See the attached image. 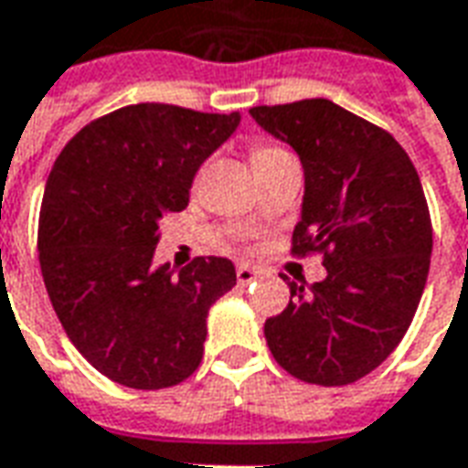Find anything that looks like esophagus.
<instances>
[{"label":"esophagus","mask_w":468,"mask_h":468,"mask_svg":"<svg viewBox=\"0 0 468 468\" xmlns=\"http://www.w3.org/2000/svg\"><path fill=\"white\" fill-rule=\"evenodd\" d=\"M261 273H258L256 268L250 266H238L235 268V279H238V283H250V281H256Z\"/></svg>","instance_id":"34e87169"}]
</instances>
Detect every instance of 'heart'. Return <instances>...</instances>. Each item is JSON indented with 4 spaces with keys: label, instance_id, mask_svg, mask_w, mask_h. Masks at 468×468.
<instances>
[{
    "label": "heart",
    "instance_id": "b5f03b06",
    "mask_svg": "<svg viewBox=\"0 0 468 468\" xmlns=\"http://www.w3.org/2000/svg\"><path fill=\"white\" fill-rule=\"evenodd\" d=\"M276 152H281V149H276V146H258L256 152H253V156H250V162L256 159V156H266V154H276Z\"/></svg>",
    "mask_w": 468,
    "mask_h": 468
}]
</instances>
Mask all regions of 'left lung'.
<instances>
[{
    "label": "left lung",
    "instance_id": "8db88e82",
    "mask_svg": "<svg viewBox=\"0 0 468 468\" xmlns=\"http://www.w3.org/2000/svg\"><path fill=\"white\" fill-rule=\"evenodd\" d=\"M250 116L303 166L293 253H324L326 279L291 281V302L266 319L283 370L312 385H349L382 365L408 332L433 250L416 166L390 133L326 98L256 106Z\"/></svg>",
    "mask_w": 468,
    "mask_h": 468
}]
</instances>
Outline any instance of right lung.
Instances as JSON below:
<instances>
[{"label": "right lung", "mask_w": 468, "mask_h": 468, "mask_svg": "<svg viewBox=\"0 0 468 468\" xmlns=\"http://www.w3.org/2000/svg\"><path fill=\"white\" fill-rule=\"evenodd\" d=\"M240 113L136 103L90 121L52 165L40 268L65 335L109 380L162 390L200 367L207 312L235 286L228 258L154 268L159 220L187 207L200 165Z\"/></svg>", "instance_id": "1"}]
</instances>
